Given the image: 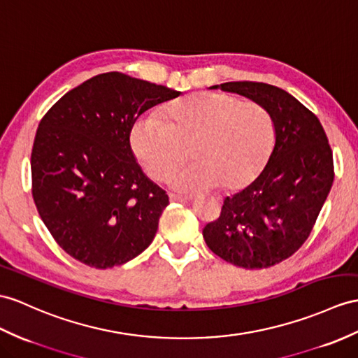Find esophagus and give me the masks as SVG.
<instances>
[{
    "label": "esophagus",
    "instance_id": "obj_1",
    "mask_svg": "<svg viewBox=\"0 0 358 358\" xmlns=\"http://www.w3.org/2000/svg\"><path fill=\"white\" fill-rule=\"evenodd\" d=\"M171 202H189L191 197H187V196H179V194H169Z\"/></svg>",
    "mask_w": 358,
    "mask_h": 358
}]
</instances>
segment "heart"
Masks as SVG:
<instances>
[{"label": "heart", "mask_w": 358, "mask_h": 358, "mask_svg": "<svg viewBox=\"0 0 358 358\" xmlns=\"http://www.w3.org/2000/svg\"><path fill=\"white\" fill-rule=\"evenodd\" d=\"M164 121L139 118L130 130V145L150 178L164 180L184 159L189 145L193 164L171 179L184 193L240 189L264 170L275 149L276 129L270 112L232 94L199 92L162 109Z\"/></svg>", "instance_id": "b5f03b06"}]
</instances>
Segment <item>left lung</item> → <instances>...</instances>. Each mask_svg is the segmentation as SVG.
I'll use <instances>...</instances> for the list:
<instances>
[{
  "mask_svg": "<svg viewBox=\"0 0 358 358\" xmlns=\"http://www.w3.org/2000/svg\"><path fill=\"white\" fill-rule=\"evenodd\" d=\"M217 88L264 106L275 121L276 141L264 170L223 200L203 238L234 266L266 268L292 257L308 238L333 187V152L319 118L284 90L259 82L211 86Z\"/></svg>",
  "mask_w": 358,
  "mask_h": 358,
  "instance_id": "obj_1",
  "label": "left lung"
}]
</instances>
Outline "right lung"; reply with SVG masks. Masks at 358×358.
Wrapping results in <instances>:
<instances>
[{"label": "right lung", "instance_id": "1", "mask_svg": "<svg viewBox=\"0 0 358 358\" xmlns=\"http://www.w3.org/2000/svg\"><path fill=\"white\" fill-rule=\"evenodd\" d=\"M179 95L112 71L66 92L41 120L31 150V194L68 255L110 268L150 246L169 196L138 165L130 130L143 112Z\"/></svg>", "mask_w": 358, "mask_h": 358}]
</instances>
